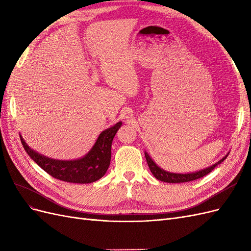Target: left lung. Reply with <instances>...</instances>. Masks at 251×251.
Segmentation results:
<instances>
[{
  "label": "left lung",
  "mask_w": 251,
  "mask_h": 251,
  "mask_svg": "<svg viewBox=\"0 0 251 251\" xmlns=\"http://www.w3.org/2000/svg\"><path fill=\"white\" fill-rule=\"evenodd\" d=\"M228 154L225 155L221 159V160H219L218 162L208 166V168H206V169H203L201 171H197V172H193V173L181 174V173H171V172H168V171H164L163 169L160 168V166H158L154 162L153 159L150 157V155L147 153V151H144V155H146V159H147V162H148V165H149V169L151 170V174L154 175V177L158 180H160V181L168 182V183H183V182L194 181V180H197V179L206 176V175L209 174L212 170H214L217 165H219L220 163H222L226 159V157L228 156Z\"/></svg>",
  "instance_id": "left-lung-1"
}]
</instances>
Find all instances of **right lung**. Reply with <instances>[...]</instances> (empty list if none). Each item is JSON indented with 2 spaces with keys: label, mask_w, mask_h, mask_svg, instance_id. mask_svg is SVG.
<instances>
[{
  "label": "right lung",
  "mask_w": 251,
  "mask_h": 251,
  "mask_svg": "<svg viewBox=\"0 0 251 251\" xmlns=\"http://www.w3.org/2000/svg\"><path fill=\"white\" fill-rule=\"evenodd\" d=\"M121 125L123 123L119 121L113 126L105 128L85 156L73 160H58L42 155L30 148L22 135L20 138L30 158L53 178L70 183H92L103 177L109 169L112 141Z\"/></svg>",
  "instance_id": "right-lung-1"
}]
</instances>
